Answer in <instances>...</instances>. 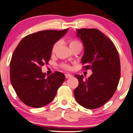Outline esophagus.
I'll use <instances>...</instances> for the list:
<instances>
[{
  "instance_id": "1",
  "label": "esophagus",
  "mask_w": 133,
  "mask_h": 133,
  "mask_svg": "<svg viewBox=\"0 0 133 133\" xmlns=\"http://www.w3.org/2000/svg\"><path fill=\"white\" fill-rule=\"evenodd\" d=\"M65 77H66V78H68L69 77H72V75L70 74H65Z\"/></svg>"
}]
</instances>
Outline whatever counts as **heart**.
Wrapping results in <instances>:
<instances>
[{"instance_id":"obj_1","label":"heart","mask_w":133,"mask_h":133,"mask_svg":"<svg viewBox=\"0 0 133 133\" xmlns=\"http://www.w3.org/2000/svg\"><path fill=\"white\" fill-rule=\"evenodd\" d=\"M69 47H72V46H74L75 45H76V44H79V42H77V41L76 40H70L69 42ZM59 45V42H56L54 44V46H53L52 47V53H54L55 51H56L57 48H58V46ZM62 66L64 68H65V69H70V66L68 64H64L62 65Z\"/></svg>"}]
</instances>
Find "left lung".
I'll return each mask as SVG.
<instances>
[{"instance_id":"1","label":"left lung","mask_w":133,"mask_h":133,"mask_svg":"<svg viewBox=\"0 0 133 133\" xmlns=\"http://www.w3.org/2000/svg\"><path fill=\"white\" fill-rule=\"evenodd\" d=\"M77 36L83 42L84 52L81 62L92 74L84 79L83 75H75L78 85L74 91L77 103L87 109L103 106L111 99L120 79L119 56L113 42L99 30H77Z\"/></svg>"}]
</instances>
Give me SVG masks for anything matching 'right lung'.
Segmentation results:
<instances>
[{
  "mask_svg": "<svg viewBox=\"0 0 133 133\" xmlns=\"http://www.w3.org/2000/svg\"><path fill=\"white\" fill-rule=\"evenodd\" d=\"M69 28L62 31L44 30L22 38L12 55L10 78L19 99L32 108H41L54 99L65 80L64 74L55 71L48 77L41 66L50 60L54 44Z\"/></svg>",
  "mask_w": 133,
  "mask_h": 133,
  "instance_id": "1",
  "label": "right lung"
}]
</instances>
